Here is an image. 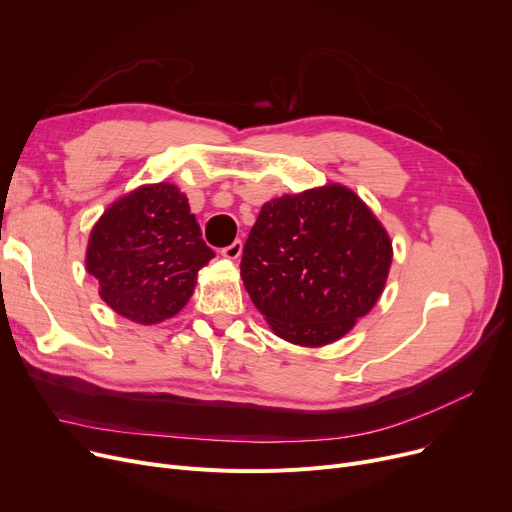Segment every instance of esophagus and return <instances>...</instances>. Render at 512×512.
<instances>
[{
	"label": "esophagus",
	"mask_w": 512,
	"mask_h": 512,
	"mask_svg": "<svg viewBox=\"0 0 512 512\" xmlns=\"http://www.w3.org/2000/svg\"><path fill=\"white\" fill-rule=\"evenodd\" d=\"M242 255V240H234L232 245H228V247H224L222 249V257H226V259H238Z\"/></svg>",
	"instance_id": "34e87169"
}]
</instances>
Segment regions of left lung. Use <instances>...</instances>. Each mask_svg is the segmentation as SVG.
Instances as JSON below:
<instances>
[{"label":"left lung","instance_id":"left-lung-1","mask_svg":"<svg viewBox=\"0 0 512 512\" xmlns=\"http://www.w3.org/2000/svg\"><path fill=\"white\" fill-rule=\"evenodd\" d=\"M392 240L342 184L267 201L242 249L240 278L272 332L324 346L351 332L382 297Z\"/></svg>","mask_w":512,"mask_h":512}]
</instances>
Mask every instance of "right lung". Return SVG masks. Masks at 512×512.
<instances>
[{
	"mask_svg": "<svg viewBox=\"0 0 512 512\" xmlns=\"http://www.w3.org/2000/svg\"><path fill=\"white\" fill-rule=\"evenodd\" d=\"M213 257L186 195L176 184L157 182L134 188L103 211L85 263L107 307L153 326L188 303L199 270Z\"/></svg>",
	"mask_w": 512,
	"mask_h": 512,
	"instance_id": "obj_1",
	"label": "right lung"
}]
</instances>
